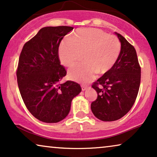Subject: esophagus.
<instances>
[{"mask_svg":"<svg viewBox=\"0 0 157 157\" xmlns=\"http://www.w3.org/2000/svg\"><path fill=\"white\" fill-rule=\"evenodd\" d=\"M81 87H82V91H85V90H86L87 89L88 85H81Z\"/></svg>","mask_w":157,"mask_h":157,"instance_id":"1","label":"esophagus"}]
</instances>
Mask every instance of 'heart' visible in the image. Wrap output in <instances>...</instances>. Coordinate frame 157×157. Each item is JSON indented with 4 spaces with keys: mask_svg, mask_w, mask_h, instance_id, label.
<instances>
[{
    "mask_svg": "<svg viewBox=\"0 0 157 157\" xmlns=\"http://www.w3.org/2000/svg\"><path fill=\"white\" fill-rule=\"evenodd\" d=\"M121 52V43L115 35L98 28L78 29L64 40L58 48V57L63 65L70 67L84 54L85 63L77 64L68 70V78L76 82H87L96 73L104 75L115 65Z\"/></svg>",
    "mask_w": 157,
    "mask_h": 157,
    "instance_id": "b5f03b06",
    "label": "heart"
}]
</instances>
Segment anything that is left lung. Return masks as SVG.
Returning <instances> with one entry per match:
<instances>
[{"label": "left lung", "instance_id": "1", "mask_svg": "<svg viewBox=\"0 0 157 157\" xmlns=\"http://www.w3.org/2000/svg\"><path fill=\"white\" fill-rule=\"evenodd\" d=\"M115 34L121 43L117 61L110 71L92 85L98 92V98L91 104L92 112L97 118L105 122L120 120L131 109L141 80V67L134 46L122 35Z\"/></svg>", "mask_w": 157, "mask_h": 157}]
</instances>
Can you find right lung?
I'll use <instances>...</instances> for the list:
<instances>
[{
    "label": "right lung",
    "mask_w": 157,
    "mask_h": 157,
    "mask_svg": "<svg viewBox=\"0 0 157 157\" xmlns=\"http://www.w3.org/2000/svg\"><path fill=\"white\" fill-rule=\"evenodd\" d=\"M72 30L70 26L43 28L24 45L20 56L16 72L20 92L27 109L41 122L65 119L72 99L82 90L73 81L60 82L67 72L60 65L58 48Z\"/></svg>",
    "instance_id": "right-lung-1"
}]
</instances>
